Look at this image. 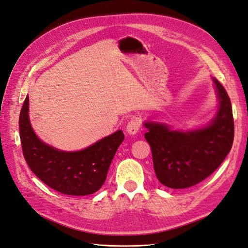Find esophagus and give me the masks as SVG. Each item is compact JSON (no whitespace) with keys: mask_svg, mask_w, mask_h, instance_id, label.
<instances>
[{"mask_svg":"<svg viewBox=\"0 0 248 248\" xmlns=\"http://www.w3.org/2000/svg\"><path fill=\"white\" fill-rule=\"evenodd\" d=\"M140 126L141 125H140L139 119L134 118V119H132L131 122L127 123V124L125 126V130L130 135H136L137 133H138V131L140 130Z\"/></svg>","mask_w":248,"mask_h":248,"instance_id":"34e87169","label":"esophagus"}]
</instances>
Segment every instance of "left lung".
Segmentation results:
<instances>
[{
    "instance_id": "obj_1",
    "label": "left lung",
    "mask_w": 248,
    "mask_h": 248,
    "mask_svg": "<svg viewBox=\"0 0 248 248\" xmlns=\"http://www.w3.org/2000/svg\"><path fill=\"white\" fill-rule=\"evenodd\" d=\"M218 109L207 125L193 131H172L166 124L145 122L148 129L153 167L158 181L172 189L194 186L219 167L234 140L231 101L219 81L213 78Z\"/></svg>"
}]
</instances>
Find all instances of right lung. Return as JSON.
<instances>
[{
	"instance_id": "right-lung-1",
	"label": "right lung",
	"mask_w": 248,
	"mask_h": 248,
	"mask_svg": "<svg viewBox=\"0 0 248 248\" xmlns=\"http://www.w3.org/2000/svg\"><path fill=\"white\" fill-rule=\"evenodd\" d=\"M26 96L19 116L22 152L30 169L46 185L60 193L85 196L97 192L107 177L117 148L124 139L123 131L73 152L58 150L44 143L33 132Z\"/></svg>"
}]
</instances>
